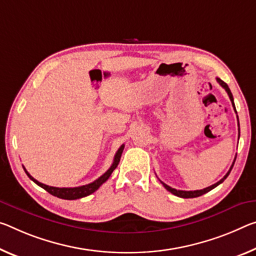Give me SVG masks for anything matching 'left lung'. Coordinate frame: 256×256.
I'll return each instance as SVG.
<instances>
[{"label": "left lung", "mask_w": 256, "mask_h": 256, "mask_svg": "<svg viewBox=\"0 0 256 256\" xmlns=\"http://www.w3.org/2000/svg\"><path fill=\"white\" fill-rule=\"evenodd\" d=\"M216 80L218 82V84H220L221 86H222L223 88H224V90L226 91V93H228L229 98H230V100H231V104H232V107H234V112H236V107H234V96H232V93H231V91H230L229 86H228V85H226L224 82H223L222 80H220V78H216ZM237 118H238V116H237ZM238 126H239V122H238ZM238 131H239V128H238ZM239 136H240V134H239ZM239 136H238V139H239ZM236 157H237V156H236ZM234 160H236V158H234V163H232V165H231V168H230V170L228 171V173H226V176H223L220 181H218L216 184H212V186H208V188H204V189H200V190H194V192H186V190H176V189L172 188V186L165 184L164 182H162V181H160V182H162V184H163V186H165L166 190H168L170 192H172L173 194H176V196H178V197H181V198H194V197H200V196H202V194H206V192H210V190L216 188V186H218L220 184H222V182L224 181V180L226 179V178H228V176H229L230 172H231V170H232V168H234Z\"/></svg>", "instance_id": "obj_1"}]
</instances>
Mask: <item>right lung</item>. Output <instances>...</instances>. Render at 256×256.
Wrapping results in <instances>:
<instances>
[{"label": "right lung", "mask_w": 256, "mask_h": 256, "mask_svg": "<svg viewBox=\"0 0 256 256\" xmlns=\"http://www.w3.org/2000/svg\"><path fill=\"white\" fill-rule=\"evenodd\" d=\"M123 150H124V144H122L120 149L117 150L115 157H114V162H112V166L109 168V170L106 173L102 174V176L99 178V179H96V181H93L88 184L75 186V188H56V186H46L44 184H40V182H38V180H35L34 178L26 171L25 168H24V170H25L26 174L32 181H34L36 184L42 186L43 189H46L48 194H54V196L58 197V198H62V200H78V198L86 197V196H88V194L94 192L96 190L99 189V186L101 184H104V182H106L109 179V176H112L114 170L117 168V165H118V163H120V156H122V152H123Z\"/></svg>", "instance_id": "1"}]
</instances>
